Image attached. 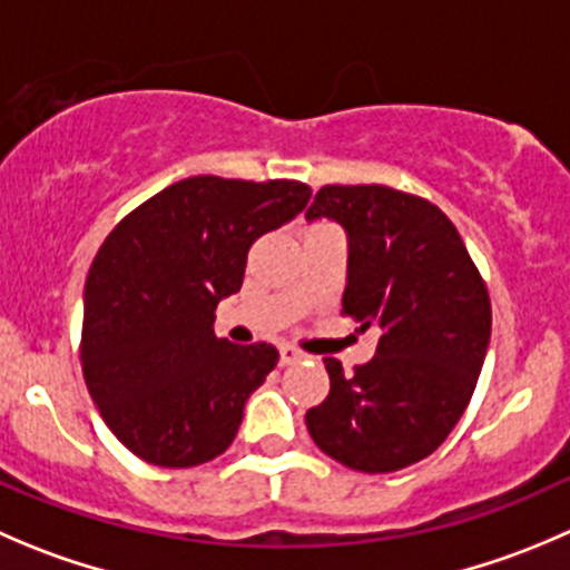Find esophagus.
<instances>
[{
    "mask_svg": "<svg viewBox=\"0 0 570 570\" xmlns=\"http://www.w3.org/2000/svg\"><path fill=\"white\" fill-rule=\"evenodd\" d=\"M303 358V353L297 351V347H292V345H281V351H278V362L284 364H295V362H301Z\"/></svg>",
    "mask_w": 570,
    "mask_h": 570,
    "instance_id": "34e87169",
    "label": "esophagus"
}]
</instances>
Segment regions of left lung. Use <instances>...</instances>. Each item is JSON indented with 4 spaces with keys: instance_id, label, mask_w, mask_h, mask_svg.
<instances>
[{
    "instance_id": "8db88e82",
    "label": "left lung",
    "mask_w": 570,
    "mask_h": 570,
    "mask_svg": "<svg viewBox=\"0 0 570 570\" xmlns=\"http://www.w3.org/2000/svg\"><path fill=\"white\" fill-rule=\"evenodd\" d=\"M347 236L342 314L379 331L375 356L345 375L325 358L331 392L306 425L351 471L392 473L438 451L465 412L490 345V297L454 223L390 186H323L306 219Z\"/></svg>"
}]
</instances>
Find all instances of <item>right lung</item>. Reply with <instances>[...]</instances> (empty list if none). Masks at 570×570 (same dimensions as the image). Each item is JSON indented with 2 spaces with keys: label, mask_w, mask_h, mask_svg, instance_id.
<instances>
[{
  "label": "right lung",
  "mask_w": 570,
  "mask_h": 570,
  "mask_svg": "<svg viewBox=\"0 0 570 570\" xmlns=\"http://www.w3.org/2000/svg\"><path fill=\"white\" fill-rule=\"evenodd\" d=\"M297 180H178L127 214L99 247L82 295V375L110 432L138 460L195 468L234 443L278 351L214 334L242 289L247 250L292 223Z\"/></svg>",
  "instance_id": "obj_1"
}]
</instances>
